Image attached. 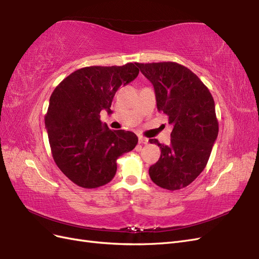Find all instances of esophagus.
<instances>
[{
    "label": "esophagus",
    "mask_w": 259,
    "mask_h": 259,
    "mask_svg": "<svg viewBox=\"0 0 259 259\" xmlns=\"http://www.w3.org/2000/svg\"><path fill=\"white\" fill-rule=\"evenodd\" d=\"M138 143H139V144L147 145V144H148V139H147V138H145V137L139 136V137H138Z\"/></svg>",
    "instance_id": "obj_1"
}]
</instances>
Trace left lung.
I'll use <instances>...</instances> for the list:
<instances>
[{"label":"left lung","mask_w":259,"mask_h":259,"mask_svg":"<svg viewBox=\"0 0 259 259\" xmlns=\"http://www.w3.org/2000/svg\"><path fill=\"white\" fill-rule=\"evenodd\" d=\"M154 88L156 107L173 125L170 145L158 139L159 161L149 168L152 182L163 189L178 190L190 185L205 168L218 135L213 96L191 70L164 61L136 64Z\"/></svg>","instance_id":"obj_1"}]
</instances>
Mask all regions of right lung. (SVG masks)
<instances>
[{
  "label": "right lung",
  "mask_w": 259,
  "mask_h": 259,
  "mask_svg": "<svg viewBox=\"0 0 259 259\" xmlns=\"http://www.w3.org/2000/svg\"><path fill=\"white\" fill-rule=\"evenodd\" d=\"M136 64L92 66L62 80L50 98L45 127L55 163L72 183L86 189L111 182L116 160L138 143L134 133L111 131L100 121L108 114L116 91L135 80Z\"/></svg>",
  "instance_id": "right-lung-1"
}]
</instances>
